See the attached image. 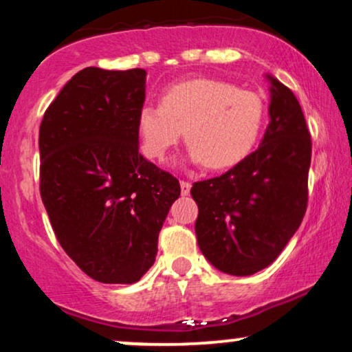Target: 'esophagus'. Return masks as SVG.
I'll return each instance as SVG.
<instances>
[{
  "label": "esophagus",
  "instance_id": "1",
  "mask_svg": "<svg viewBox=\"0 0 352 352\" xmlns=\"http://www.w3.org/2000/svg\"><path fill=\"white\" fill-rule=\"evenodd\" d=\"M190 188H192V184H190V182H185V180H182V182H180L182 195H188V193H190Z\"/></svg>",
  "mask_w": 352,
  "mask_h": 352
}]
</instances>
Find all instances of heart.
<instances>
[{
	"label": "heart",
	"mask_w": 352,
	"mask_h": 352,
	"mask_svg": "<svg viewBox=\"0 0 352 352\" xmlns=\"http://www.w3.org/2000/svg\"><path fill=\"white\" fill-rule=\"evenodd\" d=\"M265 119L266 107L258 94L225 80L199 78L165 89L160 106L140 107L137 132L148 159L164 160L184 132L188 164L223 170L252 153Z\"/></svg>",
	"instance_id": "obj_1"
}]
</instances>
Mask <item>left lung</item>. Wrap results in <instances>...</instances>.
<instances>
[{
    "mask_svg": "<svg viewBox=\"0 0 352 352\" xmlns=\"http://www.w3.org/2000/svg\"><path fill=\"white\" fill-rule=\"evenodd\" d=\"M260 147L223 175L193 184L197 241L220 272L250 276L272 265L308 205L311 135L294 94L272 74Z\"/></svg>",
    "mask_w": 352,
    "mask_h": 352,
    "instance_id": "left-lung-1",
    "label": "left lung"
}]
</instances>
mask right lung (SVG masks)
I'll return each mask as SVG.
<instances>
[{
    "label": "right lung",
    "mask_w": 352,
    "mask_h": 352,
    "mask_svg": "<svg viewBox=\"0 0 352 352\" xmlns=\"http://www.w3.org/2000/svg\"><path fill=\"white\" fill-rule=\"evenodd\" d=\"M144 69L86 67L39 127L41 199L56 238L87 276L132 285L155 261L180 184L139 152Z\"/></svg>",
    "instance_id": "obj_1"
}]
</instances>
